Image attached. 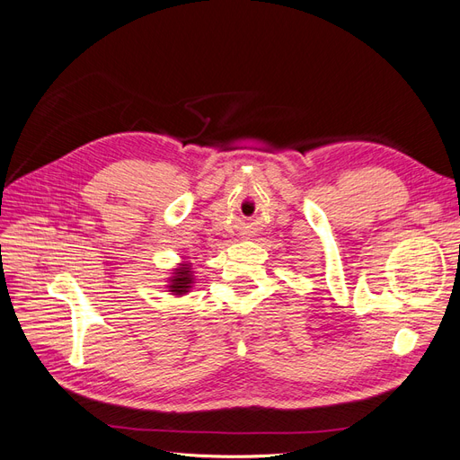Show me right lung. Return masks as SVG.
<instances>
[{"label":"right lung","instance_id":"obj_1","mask_svg":"<svg viewBox=\"0 0 460 460\" xmlns=\"http://www.w3.org/2000/svg\"><path fill=\"white\" fill-rule=\"evenodd\" d=\"M192 271H190V263H180V268L173 270V275L170 277V285H168V292H172L173 296H183L189 292V288L192 287Z\"/></svg>","mask_w":460,"mask_h":460}]
</instances>
